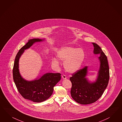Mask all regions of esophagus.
I'll return each instance as SVG.
<instances>
[{
    "label": "esophagus",
    "mask_w": 122,
    "mask_h": 122,
    "mask_svg": "<svg viewBox=\"0 0 122 122\" xmlns=\"http://www.w3.org/2000/svg\"><path fill=\"white\" fill-rule=\"evenodd\" d=\"M62 78H63V79H66L67 78L66 75H62Z\"/></svg>",
    "instance_id": "esophagus-1"
}]
</instances>
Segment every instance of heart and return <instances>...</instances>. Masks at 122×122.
I'll return each instance as SVG.
<instances>
[{
    "mask_svg": "<svg viewBox=\"0 0 122 122\" xmlns=\"http://www.w3.org/2000/svg\"><path fill=\"white\" fill-rule=\"evenodd\" d=\"M57 57L64 61V66L66 71L73 73L78 71L81 66L85 58V52L81 48L64 47L58 51ZM52 63L55 66L59 65L56 59H53Z\"/></svg>",
    "mask_w": 122,
    "mask_h": 122,
    "instance_id": "obj_1",
    "label": "heart"
}]
</instances>
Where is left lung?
Returning <instances> with one entry per match:
<instances>
[{
	"label": "left lung",
	"instance_id": "obj_1",
	"mask_svg": "<svg viewBox=\"0 0 122 122\" xmlns=\"http://www.w3.org/2000/svg\"><path fill=\"white\" fill-rule=\"evenodd\" d=\"M94 53L100 54V67L96 81L90 83L85 78L87 67L85 66L72 74L70 79L72 83L71 96L76 102L82 105L93 103L97 101L106 89L110 78L107 57L98 45L92 43Z\"/></svg>",
	"mask_w": 122,
	"mask_h": 122
}]
</instances>
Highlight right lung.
<instances>
[{
	"mask_svg": "<svg viewBox=\"0 0 122 122\" xmlns=\"http://www.w3.org/2000/svg\"><path fill=\"white\" fill-rule=\"evenodd\" d=\"M42 39H33L21 47L16 55L12 70L13 78L20 94L25 99L33 102H41L49 98L53 93V87L61 79L60 73H47L41 78L32 81L23 79L19 71V60L24 50L29 48L36 42Z\"/></svg>",
	"mask_w": 122,
	"mask_h": 122,
	"instance_id": "add662e5",
	"label": "right lung"
}]
</instances>
